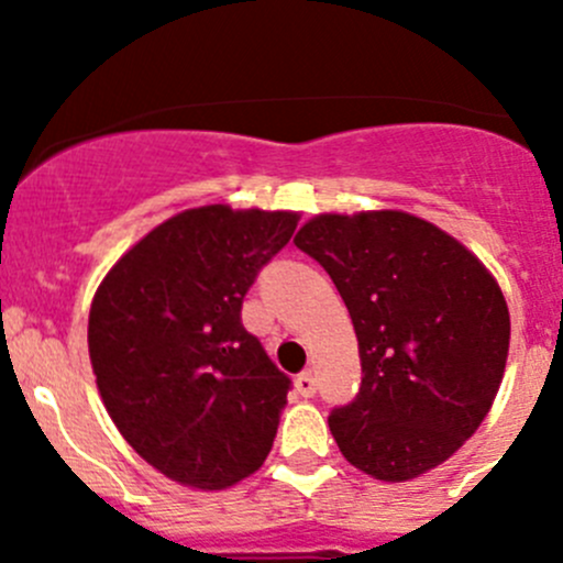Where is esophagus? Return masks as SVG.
<instances>
[{"mask_svg": "<svg viewBox=\"0 0 563 563\" xmlns=\"http://www.w3.org/2000/svg\"><path fill=\"white\" fill-rule=\"evenodd\" d=\"M294 387H297V391L302 397H313L316 395V378H313V373L310 371H305V373H299L297 378H294Z\"/></svg>", "mask_w": 563, "mask_h": 563, "instance_id": "obj_1", "label": "esophagus"}]
</instances>
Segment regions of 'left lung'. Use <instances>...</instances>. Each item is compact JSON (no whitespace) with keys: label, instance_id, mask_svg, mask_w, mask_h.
Segmentation results:
<instances>
[{"label":"left lung","instance_id":"obj_1","mask_svg":"<svg viewBox=\"0 0 563 563\" xmlns=\"http://www.w3.org/2000/svg\"><path fill=\"white\" fill-rule=\"evenodd\" d=\"M294 245L332 277L360 343V395L329 417L343 457L382 482L450 460L507 367L509 308L490 269L402 209L316 214Z\"/></svg>","mask_w":563,"mask_h":563}]
</instances>
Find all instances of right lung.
<instances>
[{"label": "right lung", "mask_w": 563, "mask_h": 563, "mask_svg": "<svg viewBox=\"0 0 563 563\" xmlns=\"http://www.w3.org/2000/svg\"><path fill=\"white\" fill-rule=\"evenodd\" d=\"M299 212L185 209L106 272L89 308V360L108 417L152 468L225 490L264 465L288 376L242 327L255 272Z\"/></svg>", "instance_id": "obj_1"}]
</instances>
